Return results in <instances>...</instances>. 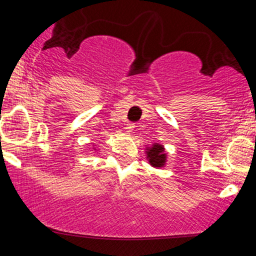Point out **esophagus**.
<instances>
[{
	"mask_svg": "<svg viewBox=\"0 0 256 256\" xmlns=\"http://www.w3.org/2000/svg\"><path fill=\"white\" fill-rule=\"evenodd\" d=\"M134 128H136V126H134V122H128V124H126V126H125L126 132H132Z\"/></svg>",
	"mask_w": 256,
	"mask_h": 256,
	"instance_id": "obj_1",
	"label": "esophagus"
}]
</instances>
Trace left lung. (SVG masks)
Segmentation results:
<instances>
[{"instance_id": "1", "label": "left lung", "mask_w": 256, "mask_h": 256, "mask_svg": "<svg viewBox=\"0 0 256 256\" xmlns=\"http://www.w3.org/2000/svg\"><path fill=\"white\" fill-rule=\"evenodd\" d=\"M148 158L150 165L155 167L164 166L166 161V155L164 154V148L161 146H152L148 150Z\"/></svg>"}]
</instances>
